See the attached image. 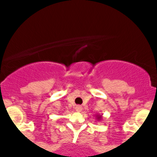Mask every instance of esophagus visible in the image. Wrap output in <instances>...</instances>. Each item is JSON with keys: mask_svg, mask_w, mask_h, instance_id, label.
<instances>
[{"mask_svg": "<svg viewBox=\"0 0 157 157\" xmlns=\"http://www.w3.org/2000/svg\"><path fill=\"white\" fill-rule=\"evenodd\" d=\"M75 109V111H77V112H81L82 107L81 105H76Z\"/></svg>", "mask_w": 157, "mask_h": 157, "instance_id": "1", "label": "esophagus"}]
</instances>
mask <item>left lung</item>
Wrapping results in <instances>:
<instances>
[{
	"label": "left lung",
	"mask_w": 157,
	"mask_h": 157,
	"mask_svg": "<svg viewBox=\"0 0 157 157\" xmlns=\"http://www.w3.org/2000/svg\"><path fill=\"white\" fill-rule=\"evenodd\" d=\"M101 117H102V116H101V115H98V116H96V118H97V120H98V121L101 120Z\"/></svg>",
	"instance_id": "1"
}]
</instances>
